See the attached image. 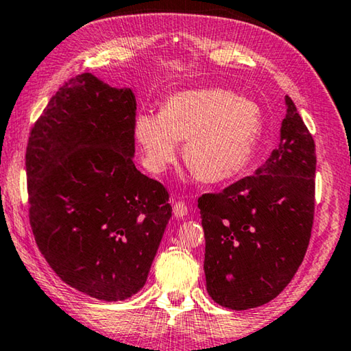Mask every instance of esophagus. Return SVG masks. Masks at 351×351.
Returning <instances> with one entry per match:
<instances>
[{
  "mask_svg": "<svg viewBox=\"0 0 351 351\" xmlns=\"http://www.w3.org/2000/svg\"><path fill=\"white\" fill-rule=\"evenodd\" d=\"M189 213V208L184 202H176L173 204V214L178 219H182V217H186Z\"/></svg>",
  "mask_w": 351,
  "mask_h": 351,
  "instance_id": "34e87169",
  "label": "esophagus"
}]
</instances>
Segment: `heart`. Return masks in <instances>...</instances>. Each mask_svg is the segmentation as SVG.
Masks as SVG:
<instances>
[{"label": "heart", "mask_w": 351, "mask_h": 351, "mask_svg": "<svg viewBox=\"0 0 351 351\" xmlns=\"http://www.w3.org/2000/svg\"><path fill=\"white\" fill-rule=\"evenodd\" d=\"M263 134V115L252 99L225 88H195L173 93L160 114H138L134 136L143 165L162 173L178 159L204 182H223L241 175L253 159Z\"/></svg>", "instance_id": "heart-1"}]
</instances>
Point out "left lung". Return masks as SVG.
I'll return each mask as SVG.
<instances>
[{"mask_svg":"<svg viewBox=\"0 0 351 351\" xmlns=\"http://www.w3.org/2000/svg\"><path fill=\"white\" fill-rule=\"evenodd\" d=\"M280 143L254 175L198 198L206 239V289L228 309L258 308L280 295L309 245L315 145L286 95Z\"/></svg>","mask_w":351,"mask_h":351,"instance_id":"1","label":"left lung"}]
</instances>
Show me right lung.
I'll list each match as a JSON object with an SVG mask.
<instances>
[{"label": "right lung", "instance_id": "add662e5", "mask_svg": "<svg viewBox=\"0 0 351 351\" xmlns=\"http://www.w3.org/2000/svg\"><path fill=\"white\" fill-rule=\"evenodd\" d=\"M136 97L92 73L49 99L26 148L29 221L65 285L103 302L145 286L171 217L169 192L136 169Z\"/></svg>", "mask_w": 351, "mask_h": 351}]
</instances>
